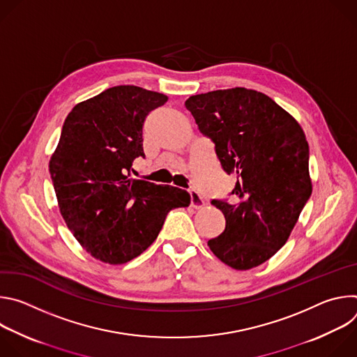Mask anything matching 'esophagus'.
Returning a JSON list of instances; mask_svg holds the SVG:
<instances>
[{"instance_id": "34e87169", "label": "esophagus", "mask_w": 357, "mask_h": 357, "mask_svg": "<svg viewBox=\"0 0 357 357\" xmlns=\"http://www.w3.org/2000/svg\"><path fill=\"white\" fill-rule=\"evenodd\" d=\"M189 197H190V206L193 209H200L203 205H205V200H203L200 193L196 190H190Z\"/></svg>"}]
</instances>
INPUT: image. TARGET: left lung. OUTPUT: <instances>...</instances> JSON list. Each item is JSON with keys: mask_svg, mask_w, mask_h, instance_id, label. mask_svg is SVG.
I'll return each mask as SVG.
<instances>
[{"mask_svg": "<svg viewBox=\"0 0 357 357\" xmlns=\"http://www.w3.org/2000/svg\"><path fill=\"white\" fill-rule=\"evenodd\" d=\"M185 107L215 144L223 171L237 175L238 203L212 200L226 227L208 245L234 270L257 267L285 244L312 193L308 141L292 116L256 90L202 93Z\"/></svg>", "mask_w": 357, "mask_h": 357, "instance_id": "8db88e82", "label": "left lung"}]
</instances>
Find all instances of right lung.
<instances>
[{"label":"right lung","instance_id":"obj_1","mask_svg":"<svg viewBox=\"0 0 357 357\" xmlns=\"http://www.w3.org/2000/svg\"><path fill=\"white\" fill-rule=\"evenodd\" d=\"M167 101L162 93L114 86L76 105L63 123L50 178L68 227L100 261L138 257L158 237L167 215L189 206L183 189L130 179L132 161L145 157L144 121Z\"/></svg>","mask_w":357,"mask_h":357}]
</instances>
